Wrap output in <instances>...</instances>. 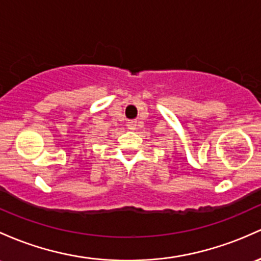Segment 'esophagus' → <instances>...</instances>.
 I'll list each match as a JSON object with an SVG mask.
<instances>
[{
	"label": "esophagus",
	"instance_id": "34e87169",
	"mask_svg": "<svg viewBox=\"0 0 261 261\" xmlns=\"http://www.w3.org/2000/svg\"><path fill=\"white\" fill-rule=\"evenodd\" d=\"M137 126V121H134V120H131V121L127 122V128L128 130H135Z\"/></svg>",
	"mask_w": 261,
	"mask_h": 261
}]
</instances>
